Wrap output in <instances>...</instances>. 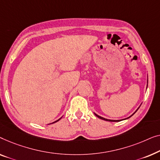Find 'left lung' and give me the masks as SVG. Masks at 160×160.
Instances as JSON below:
<instances>
[{"instance_id":"8db88e82","label":"left lung","mask_w":160,"mask_h":160,"mask_svg":"<svg viewBox=\"0 0 160 160\" xmlns=\"http://www.w3.org/2000/svg\"><path fill=\"white\" fill-rule=\"evenodd\" d=\"M147 82H148V81H147ZM138 109H139V107L138 108V109H137V110H138ZM137 110H136V112H137ZM135 112H134V113H135ZM134 113H133V114H134ZM94 114H95V113H94ZM95 115H96V117H98V118L102 119V120H106V121H109V122H118V121H120V120H108V119H105V118H102V117H101V116H99V115H98V114H95ZM132 115H131V116H132ZM131 116H130L129 118H126V119H128V118H130V117H131Z\"/></svg>"}]
</instances>
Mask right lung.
Masks as SVG:
<instances>
[{
  "label": "right lung",
  "instance_id": "obj_1",
  "mask_svg": "<svg viewBox=\"0 0 160 160\" xmlns=\"http://www.w3.org/2000/svg\"><path fill=\"white\" fill-rule=\"evenodd\" d=\"M61 118H60V119H61ZM60 119H58V120H57V121H55V122H52V123H54V122H58V120H60Z\"/></svg>",
  "mask_w": 160,
  "mask_h": 160
}]
</instances>
